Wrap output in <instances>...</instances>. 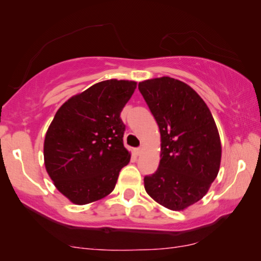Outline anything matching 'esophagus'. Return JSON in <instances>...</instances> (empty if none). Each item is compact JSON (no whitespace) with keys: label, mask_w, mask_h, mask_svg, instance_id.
Wrapping results in <instances>:
<instances>
[{"label":"esophagus","mask_w":261,"mask_h":261,"mask_svg":"<svg viewBox=\"0 0 261 261\" xmlns=\"http://www.w3.org/2000/svg\"><path fill=\"white\" fill-rule=\"evenodd\" d=\"M141 152H142V147H139V148H135V149H134V153H135V154H137V155H140Z\"/></svg>","instance_id":"34e87169"}]
</instances>
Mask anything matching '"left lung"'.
Returning <instances> with one entry per match:
<instances>
[{"label": "left lung", "instance_id": "obj_1", "mask_svg": "<svg viewBox=\"0 0 261 261\" xmlns=\"http://www.w3.org/2000/svg\"><path fill=\"white\" fill-rule=\"evenodd\" d=\"M160 132V163L144 178L145 190L160 205L180 212L202 199L217 177L220 134L205 102L184 82L159 77L139 83Z\"/></svg>", "mask_w": 261, "mask_h": 261}]
</instances>
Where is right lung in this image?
Listing matches in <instances>:
<instances>
[{
    "mask_svg": "<svg viewBox=\"0 0 261 261\" xmlns=\"http://www.w3.org/2000/svg\"><path fill=\"white\" fill-rule=\"evenodd\" d=\"M137 82L108 80L70 97L58 109L44 141V164L60 194L77 205L105 198L130 160L120 114Z\"/></svg>",
    "mask_w": 261,
    "mask_h": 261,
    "instance_id": "1",
    "label": "right lung"
}]
</instances>
